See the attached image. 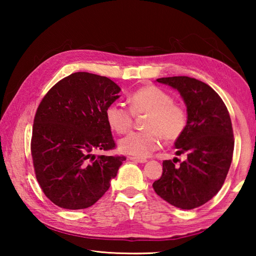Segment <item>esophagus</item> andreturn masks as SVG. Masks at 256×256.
<instances>
[{
	"mask_svg": "<svg viewBox=\"0 0 256 256\" xmlns=\"http://www.w3.org/2000/svg\"><path fill=\"white\" fill-rule=\"evenodd\" d=\"M130 159L132 160V162H140V164H144L148 162V160L144 159V158H138V157H130Z\"/></svg>",
	"mask_w": 256,
	"mask_h": 256,
	"instance_id": "obj_1",
	"label": "esophagus"
}]
</instances>
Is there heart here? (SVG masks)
<instances>
[{"instance_id": "heart-1", "label": "heart", "mask_w": 256, "mask_h": 256, "mask_svg": "<svg viewBox=\"0 0 256 256\" xmlns=\"http://www.w3.org/2000/svg\"><path fill=\"white\" fill-rule=\"evenodd\" d=\"M130 110L120 104H110L105 110L106 122L112 131L123 134L133 125V115H148L144 128L146 131L132 132L120 141L122 152L146 158L160 148L162 138L176 141L184 133L188 115L174 98L156 86H142L128 99Z\"/></svg>"}]
</instances>
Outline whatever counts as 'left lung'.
<instances>
[{"instance_id": "obj_1", "label": "left lung", "mask_w": 256, "mask_h": 256, "mask_svg": "<svg viewBox=\"0 0 256 256\" xmlns=\"http://www.w3.org/2000/svg\"><path fill=\"white\" fill-rule=\"evenodd\" d=\"M157 81L176 89L186 105L188 125L175 148L188 159L180 167L164 160L162 175L152 186L172 206L190 210L211 200L226 180L234 151L232 120L222 99L204 82L190 76Z\"/></svg>"}]
</instances>
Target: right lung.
<instances>
[{
    "mask_svg": "<svg viewBox=\"0 0 256 256\" xmlns=\"http://www.w3.org/2000/svg\"><path fill=\"white\" fill-rule=\"evenodd\" d=\"M120 86L106 76L72 73L42 98L34 120L32 156L45 196L63 209L94 204L110 186L123 156H96L115 142L105 118Z\"/></svg>",
    "mask_w": 256,
    "mask_h": 256,
    "instance_id": "1",
    "label": "right lung"
}]
</instances>
